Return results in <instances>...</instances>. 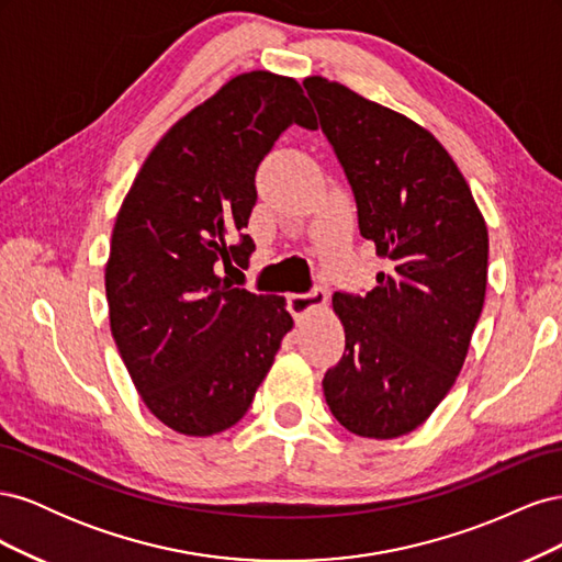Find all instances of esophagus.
<instances>
[{
    "label": "esophagus",
    "mask_w": 562,
    "mask_h": 562,
    "mask_svg": "<svg viewBox=\"0 0 562 562\" xmlns=\"http://www.w3.org/2000/svg\"><path fill=\"white\" fill-rule=\"evenodd\" d=\"M326 302H328L326 288L314 285L307 293H293L291 297H288V307H291V314L295 316V321H302L310 312L323 307Z\"/></svg>",
    "instance_id": "obj_1"
}]
</instances>
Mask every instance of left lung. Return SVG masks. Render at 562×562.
<instances>
[{"mask_svg":"<svg viewBox=\"0 0 562 562\" xmlns=\"http://www.w3.org/2000/svg\"><path fill=\"white\" fill-rule=\"evenodd\" d=\"M351 184L359 229L391 271L366 295L335 293L345 353L323 378L356 436L415 431L464 366L487 283V227L457 164L411 119L337 81H302Z\"/></svg>","mask_w":562,"mask_h":562,"instance_id":"left-lung-1","label":"left lung"}]
</instances>
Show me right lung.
<instances>
[{
    "instance_id": "1",
    "label": "right lung",
    "mask_w": 562,
    "mask_h": 562,
    "mask_svg": "<svg viewBox=\"0 0 562 562\" xmlns=\"http://www.w3.org/2000/svg\"><path fill=\"white\" fill-rule=\"evenodd\" d=\"M293 124L316 131L295 79L234 77L149 151L116 215L112 335L149 413L178 434L234 427L293 328L283 297L220 277L248 265L255 173Z\"/></svg>"
}]
</instances>
